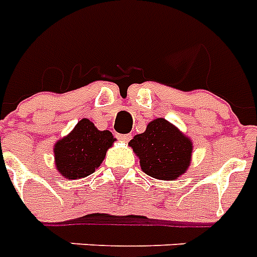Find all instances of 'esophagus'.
I'll return each mask as SVG.
<instances>
[{
    "label": "esophagus",
    "mask_w": 257,
    "mask_h": 257,
    "mask_svg": "<svg viewBox=\"0 0 257 257\" xmlns=\"http://www.w3.org/2000/svg\"><path fill=\"white\" fill-rule=\"evenodd\" d=\"M117 139L121 141H124V143H126V141H129L131 139H132V136H131V135H117Z\"/></svg>",
    "instance_id": "34e87169"
}]
</instances>
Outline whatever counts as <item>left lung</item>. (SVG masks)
Masks as SVG:
<instances>
[{"label":"left lung","mask_w":257,"mask_h":257,"mask_svg":"<svg viewBox=\"0 0 257 257\" xmlns=\"http://www.w3.org/2000/svg\"><path fill=\"white\" fill-rule=\"evenodd\" d=\"M129 145L140 159L143 172L159 180H176L191 164L192 141L165 118L147 125Z\"/></svg>","instance_id":"1"}]
</instances>
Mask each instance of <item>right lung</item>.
Listing matches in <instances>:
<instances>
[{
    "label": "right lung",
    "mask_w": 257,
    "mask_h": 257,
    "mask_svg": "<svg viewBox=\"0 0 257 257\" xmlns=\"http://www.w3.org/2000/svg\"><path fill=\"white\" fill-rule=\"evenodd\" d=\"M116 139L109 131H98L82 118L72 132L54 145V160L60 175L68 180L86 177L96 171Z\"/></svg>",
    "instance_id": "add662e5"
}]
</instances>
